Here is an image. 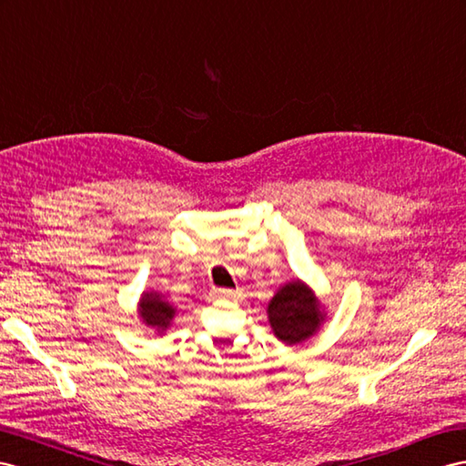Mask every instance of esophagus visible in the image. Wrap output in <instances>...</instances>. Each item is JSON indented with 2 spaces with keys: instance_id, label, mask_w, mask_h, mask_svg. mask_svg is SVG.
<instances>
[{
  "instance_id": "34e87169",
  "label": "esophagus",
  "mask_w": 466,
  "mask_h": 466,
  "mask_svg": "<svg viewBox=\"0 0 466 466\" xmlns=\"http://www.w3.org/2000/svg\"><path fill=\"white\" fill-rule=\"evenodd\" d=\"M214 295H217V297H230L232 295V291L230 289H214Z\"/></svg>"
}]
</instances>
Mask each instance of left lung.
Wrapping results in <instances>:
<instances>
[{
  "mask_svg": "<svg viewBox=\"0 0 466 466\" xmlns=\"http://www.w3.org/2000/svg\"><path fill=\"white\" fill-rule=\"evenodd\" d=\"M268 315L276 337L288 344L311 337L323 319L315 295L301 281H293L278 291L268 307Z\"/></svg>",
  "mask_w": 466,
  "mask_h": 466,
  "instance_id": "8db88e82",
  "label": "left lung"
}]
</instances>
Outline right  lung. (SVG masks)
<instances>
[{"instance_id":"add662e5","label":"right lung","mask_w":466,"mask_h":466,"mask_svg":"<svg viewBox=\"0 0 466 466\" xmlns=\"http://www.w3.org/2000/svg\"><path fill=\"white\" fill-rule=\"evenodd\" d=\"M139 313H141L143 320H146L147 325L157 327L159 330H165L171 323V319L175 315V309L167 301H163L159 295L146 293V295H143Z\"/></svg>"}]
</instances>
